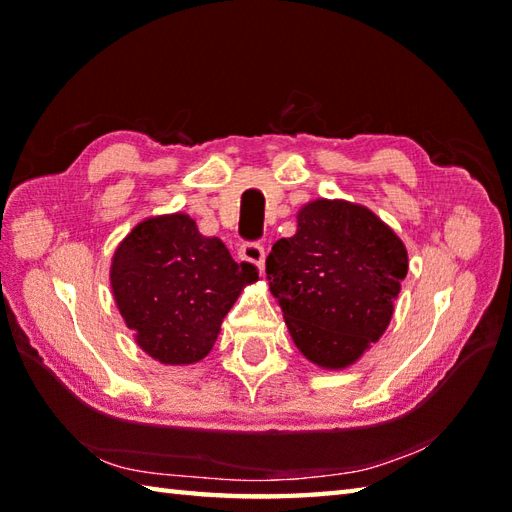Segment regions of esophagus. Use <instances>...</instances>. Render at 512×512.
Listing matches in <instances>:
<instances>
[{
    "label": "esophagus",
    "instance_id": "obj_1",
    "mask_svg": "<svg viewBox=\"0 0 512 512\" xmlns=\"http://www.w3.org/2000/svg\"><path fill=\"white\" fill-rule=\"evenodd\" d=\"M239 257H242L244 262L257 266L259 270H264V264H266V250H264L262 244H255V242L242 244V246H239Z\"/></svg>",
    "mask_w": 512,
    "mask_h": 512
}]
</instances>
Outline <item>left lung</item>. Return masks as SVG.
<instances>
[{
    "instance_id": "obj_1",
    "label": "left lung",
    "mask_w": 512,
    "mask_h": 512,
    "mask_svg": "<svg viewBox=\"0 0 512 512\" xmlns=\"http://www.w3.org/2000/svg\"><path fill=\"white\" fill-rule=\"evenodd\" d=\"M407 268L394 228L363 204L325 198L301 206L297 233L266 259L292 341L323 369L354 365L385 334Z\"/></svg>"
}]
</instances>
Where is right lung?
<instances>
[{"label": "right lung", "mask_w": 512, "mask_h": 512, "mask_svg": "<svg viewBox=\"0 0 512 512\" xmlns=\"http://www.w3.org/2000/svg\"><path fill=\"white\" fill-rule=\"evenodd\" d=\"M259 279L187 213L147 217L116 246L110 284L140 350L162 365H193L213 350L242 290Z\"/></svg>", "instance_id": "add662e5"}]
</instances>
